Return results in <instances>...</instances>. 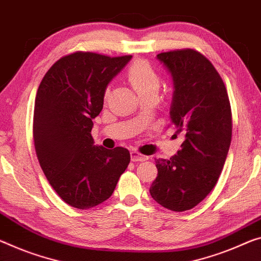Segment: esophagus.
I'll return each mask as SVG.
<instances>
[{
    "instance_id": "esophagus-1",
    "label": "esophagus",
    "mask_w": 261,
    "mask_h": 261,
    "mask_svg": "<svg viewBox=\"0 0 261 261\" xmlns=\"http://www.w3.org/2000/svg\"><path fill=\"white\" fill-rule=\"evenodd\" d=\"M130 159L133 162H141V161H146L148 160V156H144L142 154H140L139 151L136 150H132L130 151Z\"/></svg>"
}]
</instances>
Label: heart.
Returning <instances> with one entry per match:
<instances>
[{"label":"heart","instance_id":"heart-1","mask_svg":"<svg viewBox=\"0 0 261 261\" xmlns=\"http://www.w3.org/2000/svg\"><path fill=\"white\" fill-rule=\"evenodd\" d=\"M127 79L140 97L148 93H158L160 78L154 67L147 61L136 59L127 70ZM110 90L105 91V98L108 97Z\"/></svg>","mask_w":261,"mask_h":261}]
</instances>
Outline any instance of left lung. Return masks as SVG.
Segmentation results:
<instances>
[{"label":"left lung","instance_id":"1","mask_svg":"<svg viewBox=\"0 0 261 261\" xmlns=\"http://www.w3.org/2000/svg\"><path fill=\"white\" fill-rule=\"evenodd\" d=\"M158 59L171 74L170 119L184 141L170 160H156L149 192L160 205L182 212L202 202L218 181L231 144V106L223 79L198 51L162 52Z\"/></svg>","mask_w":261,"mask_h":261}]
</instances>
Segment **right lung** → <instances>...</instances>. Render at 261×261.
<instances>
[{
  "mask_svg": "<svg viewBox=\"0 0 261 261\" xmlns=\"http://www.w3.org/2000/svg\"><path fill=\"white\" fill-rule=\"evenodd\" d=\"M130 58L77 51L58 59L39 84L36 154L54 190L77 209H91L110 198L129 164L128 149L94 146L91 130L108 83Z\"/></svg>",
  "mask_w": 261,
  "mask_h": 261,
  "instance_id": "right-lung-1",
  "label": "right lung"
}]
</instances>
